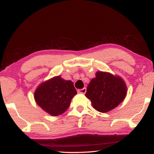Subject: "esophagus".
Wrapping results in <instances>:
<instances>
[{
    "mask_svg": "<svg viewBox=\"0 0 154 154\" xmlns=\"http://www.w3.org/2000/svg\"><path fill=\"white\" fill-rule=\"evenodd\" d=\"M77 92H78V93H80V94H85V92H86V88H82V89L78 90Z\"/></svg>",
    "mask_w": 154,
    "mask_h": 154,
    "instance_id": "1",
    "label": "esophagus"
}]
</instances>
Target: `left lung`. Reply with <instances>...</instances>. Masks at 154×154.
Listing matches in <instances>:
<instances>
[{"label": "left lung", "mask_w": 154, "mask_h": 154, "mask_svg": "<svg viewBox=\"0 0 154 154\" xmlns=\"http://www.w3.org/2000/svg\"><path fill=\"white\" fill-rule=\"evenodd\" d=\"M127 86L122 77L110 72L97 71L91 80L85 96L96 111L106 113L117 107L126 98Z\"/></svg>", "instance_id": "left-lung-1"}]
</instances>
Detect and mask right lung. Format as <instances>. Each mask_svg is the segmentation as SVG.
<instances>
[{"instance_id": "add662e5", "label": "right lung", "mask_w": 154, "mask_h": 154, "mask_svg": "<svg viewBox=\"0 0 154 154\" xmlns=\"http://www.w3.org/2000/svg\"><path fill=\"white\" fill-rule=\"evenodd\" d=\"M76 94L73 83L59 75L41 83L35 91L34 98L43 111L58 116L66 111Z\"/></svg>"}]
</instances>
